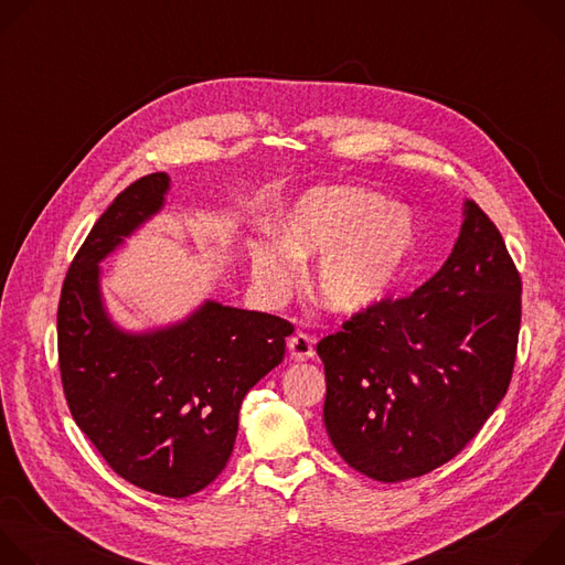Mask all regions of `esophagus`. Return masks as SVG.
I'll return each instance as SVG.
<instances>
[{"label": "esophagus", "mask_w": 565, "mask_h": 565, "mask_svg": "<svg viewBox=\"0 0 565 565\" xmlns=\"http://www.w3.org/2000/svg\"><path fill=\"white\" fill-rule=\"evenodd\" d=\"M312 338L306 335V333H297L288 340V351H290V358L295 362H306L315 355V347H312Z\"/></svg>", "instance_id": "1"}]
</instances>
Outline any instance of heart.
Listing matches in <instances>:
<instances>
[{"label": "heart", "instance_id": "1", "mask_svg": "<svg viewBox=\"0 0 565 565\" xmlns=\"http://www.w3.org/2000/svg\"><path fill=\"white\" fill-rule=\"evenodd\" d=\"M416 218L399 203L355 185L312 188L279 221V241L250 250L253 277L273 297H286L299 262L319 257L315 299L338 315H360L382 303L405 273L416 246Z\"/></svg>", "mask_w": 565, "mask_h": 565}]
</instances>
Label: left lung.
<instances>
[{
	"instance_id": "8db88e82",
	"label": "left lung",
	"mask_w": 565,
	"mask_h": 565,
	"mask_svg": "<svg viewBox=\"0 0 565 565\" xmlns=\"http://www.w3.org/2000/svg\"><path fill=\"white\" fill-rule=\"evenodd\" d=\"M443 268L416 292L353 315L317 344L324 425L360 473L397 482L451 460L505 397L521 277L492 218L465 201Z\"/></svg>"
}]
</instances>
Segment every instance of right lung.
<instances>
[{"label": "right lung", "instance_id": "1", "mask_svg": "<svg viewBox=\"0 0 565 565\" xmlns=\"http://www.w3.org/2000/svg\"><path fill=\"white\" fill-rule=\"evenodd\" d=\"M168 190L166 172L147 174L92 227L62 286L57 358L71 416L109 467L140 490L185 499L227 465L241 402L284 360L292 324L210 299L166 329L114 324L98 264L160 212Z\"/></svg>", "mask_w": 565, "mask_h": 565}]
</instances>
